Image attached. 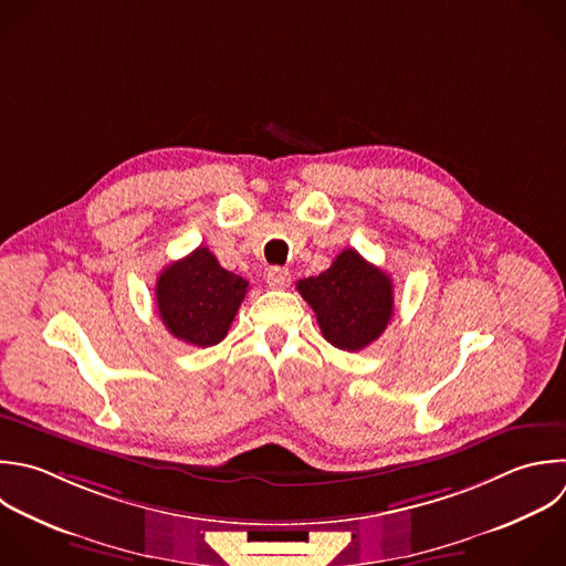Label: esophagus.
Here are the masks:
<instances>
[{"instance_id": "34e87169", "label": "esophagus", "mask_w": 566, "mask_h": 566, "mask_svg": "<svg viewBox=\"0 0 566 566\" xmlns=\"http://www.w3.org/2000/svg\"><path fill=\"white\" fill-rule=\"evenodd\" d=\"M265 281H268V285H270V287H274V290H283V287H287V285H290L292 274H290L285 268H270V270H268V274H265Z\"/></svg>"}]
</instances>
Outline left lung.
I'll list each match as a JSON object with an SVG mask.
<instances>
[{
    "label": "left lung",
    "instance_id": "1",
    "mask_svg": "<svg viewBox=\"0 0 566 566\" xmlns=\"http://www.w3.org/2000/svg\"><path fill=\"white\" fill-rule=\"evenodd\" d=\"M316 314L327 343L343 352H360L374 343L394 314V283L356 250H343L318 276L296 283Z\"/></svg>",
    "mask_w": 566,
    "mask_h": 566
}]
</instances>
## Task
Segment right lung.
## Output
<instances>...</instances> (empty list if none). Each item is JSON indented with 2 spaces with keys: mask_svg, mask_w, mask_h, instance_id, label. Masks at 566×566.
Listing matches in <instances>:
<instances>
[{
  "mask_svg": "<svg viewBox=\"0 0 566 566\" xmlns=\"http://www.w3.org/2000/svg\"><path fill=\"white\" fill-rule=\"evenodd\" d=\"M245 294L248 281L223 270L203 245L170 263L155 290L168 332L197 347H212L228 336Z\"/></svg>",
  "mask_w": 566,
  "mask_h": 566,
  "instance_id": "right-lung-1",
  "label": "right lung"
}]
</instances>
